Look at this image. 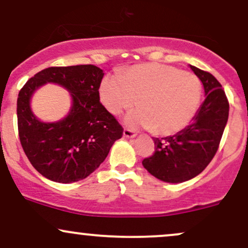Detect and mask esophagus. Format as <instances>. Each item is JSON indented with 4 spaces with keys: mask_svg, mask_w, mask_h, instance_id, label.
Returning a JSON list of instances; mask_svg holds the SVG:
<instances>
[{
    "mask_svg": "<svg viewBox=\"0 0 248 248\" xmlns=\"http://www.w3.org/2000/svg\"><path fill=\"white\" fill-rule=\"evenodd\" d=\"M123 136L125 137V138H135V137L137 136V133L133 132V131L129 130V129H125L123 131Z\"/></svg>",
    "mask_w": 248,
    "mask_h": 248,
    "instance_id": "1",
    "label": "esophagus"
}]
</instances>
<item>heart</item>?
Instances as JSON below:
<instances>
[{
  "mask_svg": "<svg viewBox=\"0 0 248 248\" xmlns=\"http://www.w3.org/2000/svg\"><path fill=\"white\" fill-rule=\"evenodd\" d=\"M100 97L108 111L127 113V126L154 130L162 136L176 135L193 121L202 97V84L193 73L162 63H140L102 80Z\"/></svg>",
  "mask_w": 248,
  "mask_h": 248,
  "instance_id": "b5f03b06",
  "label": "heart"
}]
</instances>
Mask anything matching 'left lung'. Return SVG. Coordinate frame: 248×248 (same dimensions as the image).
Instances as JSON below:
<instances>
[{"label":"left lung","instance_id":"1","mask_svg":"<svg viewBox=\"0 0 248 248\" xmlns=\"http://www.w3.org/2000/svg\"><path fill=\"white\" fill-rule=\"evenodd\" d=\"M190 68L204 87V102L187 127L174 136L154 138L155 152L142 160L148 173L168 183L188 181L204 170L217 152L229 118L222 84L210 73Z\"/></svg>","mask_w":248,"mask_h":248}]
</instances>
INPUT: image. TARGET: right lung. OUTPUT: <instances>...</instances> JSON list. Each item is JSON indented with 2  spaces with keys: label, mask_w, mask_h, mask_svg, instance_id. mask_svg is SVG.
<instances>
[{
  "label": "right lung",
  "mask_w": 248,
  "mask_h": 248,
  "mask_svg": "<svg viewBox=\"0 0 248 248\" xmlns=\"http://www.w3.org/2000/svg\"><path fill=\"white\" fill-rule=\"evenodd\" d=\"M104 73L94 65L49 67L37 73L20 89L17 122L23 150L36 170L51 181L72 183L89 176L123 136L116 118L101 104ZM46 83L70 93L72 106L60 121H40L31 109L35 90Z\"/></svg>",
  "instance_id": "right-lung-1"
}]
</instances>
